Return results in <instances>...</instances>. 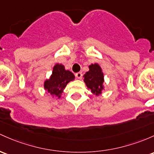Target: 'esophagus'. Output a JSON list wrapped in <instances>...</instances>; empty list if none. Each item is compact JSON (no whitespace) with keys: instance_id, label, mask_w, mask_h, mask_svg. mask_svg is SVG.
<instances>
[{"instance_id":"34e87169","label":"esophagus","mask_w":154,"mask_h":154,"mask_svg":"<svg viewBox=\"0 0 154 154\" xmlns=\"http://www.w3.org/2000/svg\"><path fill=\"white\" fill-rule=\"evenodd\" d=\"M75 76L77 79H81L82 77V72H77V73L75 74Z\"/></svg>"}]
</instances>
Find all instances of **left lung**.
Wrapping results in <instances>:
<instances>
[{"instance_id": "obj_1", "label": "left lung", "mask_w": 154, "mask_h": 154, "mask_svg": "<svg viewBox=\"0 0 154 154\" xmlns=\"http://www.w3.org/2000/svg\"><path fill=\"white\" fill-rule=\"evenodd\" d=\"M83 77L88 88L91 89V92L96 96L100 95L104 89V74L100 66L97 63L91 64L89 66V71Z\"/></svg>"}]
</instances>
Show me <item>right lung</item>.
I'll return each instance as SVG.
<instances>
[{
    "label": "right lung",
    "mask_w": 154,
    "mask_h": 154,
    "mask_svg": "<svg viewBox=\"0 0 154 154\" xmlns=\"http://www.w3.org/2000/svg\"><path fill=\"white\" fill-rule=\"evenodd\" d=\"M74 75L70 71L66 70L62 64L57 63L53 67L50 79L45 80L44 87L52 96L60 98L63 89L69 82L74 80Z\"/></svg>",
    "instance_id": "1"
}]
</instances>
